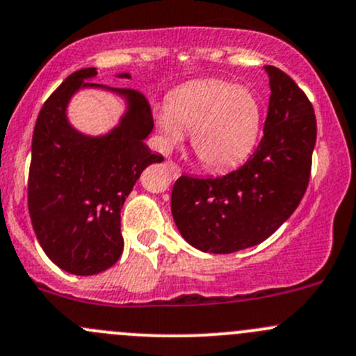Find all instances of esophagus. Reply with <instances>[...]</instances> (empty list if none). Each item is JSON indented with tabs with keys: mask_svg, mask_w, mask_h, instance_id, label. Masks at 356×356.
<instances>
[{
	"mask_svg": "<svg viewBox=\"0 0 356 356\" xmlns=\"http://www.w3.org/2000/svg\"><path fill=\"white\" fill-rule=\"evenodd\" d=\"M167 165H168V168H170V172H172V175H174V177H179V175H181V168H179L177 163H174L172 160H168Z\"/></svg>",
	"mask_w": 356,
	"mask_h": 356,
	"instance_id": "esophagus-1",
	"label": "esophagus"
}]
</instances>
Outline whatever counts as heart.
<instances>
[{"mask_svg": "<svg viewBox=\"0 0 356 356\" xmlns=\"http://www.w3.org/2000/svg\"><path fill=\"white\" fill-rule=\"evenodd\" d=\"M165 148L179 145L184 131L207 168L222 170L245 160L257 143L261 108L248 88L225 81L189 82L175 89L167 106L155 111Z\"/></svg>", "mask_w": 356, "mask_h": 356, "instance_id": "heart-1", "label": "heart"}]
</instances>
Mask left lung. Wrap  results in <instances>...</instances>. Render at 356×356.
I'll return each instance as SVG.
<instances>
[{"label":"left lung","mask_w":356,"mask_h":356,"mask_svg":"<svg viewBox=\"0 0 356 356\" xmlns=\"http://www.w3.org/2000/svg\"><path fill=\"white\" fill-rule=\"evenodd\" d=\"M265 72L272 92L253 155L220 177L181 175L172 189L179 232L204 253L260 245L293 215L308 188L317 139L314 106L288 74L272 65Z\"/></svg>","instance_id":"1"}]
</instances>
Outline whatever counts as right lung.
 Instances as JSON below:
<instances>
[{
	"label": "right lung",
	"mask_w": 356,
	"mask_h": 356,
	"mask_svg": "<svg viewBox=\"0 0 356 356\" xmlns=\"http://www.w3.org/2000/svg\"><path fill=\"white\" fill-rule=\"evenodd\" d=\"M96 74L89 67L68 75L44 102L32 134L27 182L32 227L49 260L75 275L99 274L120 258L124 201L141 172L163 161L145 143L153 131L148 99L134 89L86 82ZM84 87L108 88L128 103L108 135L86 136L67 122V102Z\"/></svg>",
	"instance_id": "add662e5"
}]
</instances>
